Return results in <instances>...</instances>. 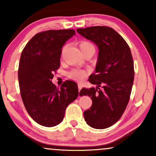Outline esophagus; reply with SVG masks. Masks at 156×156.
I'll use <instances>...</instances> for the list:
<instances>
[{
  "mask_svg": "<svg viewBox=\"0 0 156 156\" xmlns=\"http://www.w3.org/2000/svg\"><path fill=\"white\" fill-rule=\"evenodd\" d=\"M78 90H80V89H82V86H81V84H80V83H78Z\"/></svg>",
  "mask_w": 156,
  "mask_h": 156,
  "instance_id": "obj_1",
  "label": "esophagus"
}]
</instances>
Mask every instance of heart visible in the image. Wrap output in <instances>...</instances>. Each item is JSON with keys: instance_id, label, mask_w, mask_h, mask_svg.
<instances>
[{"instance_id": "b5f03b06", "label": "heart", "mask_w": 156, "mask_h": 156, "mask_svg": "<svg viewBox=\"0 0 156 156\" xmlns=\"http://www.w3.org/2000/svg\"><path fill=\"white\" fill-rule=\"evenodd\" d=\"M79 47L81 50L82 53H83L86 51H89V50L94 51V46L89 41H81V42H80ZM88 73V71L84 70V69H73L67 73V76L73 80L81 81L82 80H83L87 76Z\"/></svg>"}]
</instances>
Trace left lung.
Wrapping results in <instances>:
<instances>
[{
  "label": "left lung",
  "instance_id": "left-lung-1",
  "mask_svg": "<svg viewBox=\"0 0 156 156\" xmlns=\"http://www.w3.org/2000/svg\"><path fill=\"white\" fill-rule=\"evenodd\" d=\"M77 31L99 48L95 73L89 78L97 88L83 89L79 94L92 101L90 108L83 112L87 124L104 129L120 119L128 104L134 79L133 57L128 43L112 28L92 26Z\"/></svg>",
  "mask_w": 156,
  "mask_h": 156
}]
</instances>
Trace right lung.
Returning <instances> with one entry per match:
<instances>
[{
    "mask_svg": "<svg viewBox=\"0 0 156 156\" xmlns=\"http://www.w3.org/2000/svg\"><path fill=\"white\" fill-rule=\"evenodd\" d=\"M75 34L73 29L39 32L21 53L18 68L21 98L28 114L42 126L59 124L66 108L78 95L76 82L66 80L58 89L51 80L60 67L62 47Z\"/></svg>",
    "mask_w": 156,
    "mask_h": 156,
    "instance_id": "add662e5",
    "label": "right lung"
}]
</instances>
